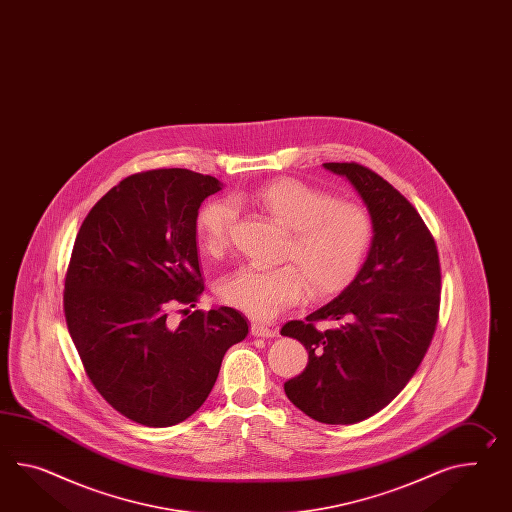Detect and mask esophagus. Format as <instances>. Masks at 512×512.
Masks as SVG:
<instances>
[{"mask_svg": "<svg viewBox=\"0 0 512 512\" xmlns=\"http://www.w3.org/2000/svg\"><path fill=\"white\" fill-rule=\"evenodd\" d=\"M251 335L253 337L274 338L277 335V329L255 322V324H251Z\"/></svg>", "mask_w": 512, "mask_h": 512, "instance_id": "obj_1", "label": "esophagus"}]
</instances>
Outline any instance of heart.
<instances>
[{
	"label": "heart",
	"mask_w": 512,
	"mask_h": 512,
	"mask_svg": "<svg viewBox=\"0 0 512 512\" xmlns=\"http://www.w3.org/2000/svg\"><path fill=\"white\" fill-rule=\"evenodd\" d=\"M235 205H251L287 229L283 259L277 268L242 266L225 275L220 298L257 320H272L298 303L309 288L312 298H329L359 275L372 244L370 214L355 203L337 201L298 179H279L237 194ZM235 211L225 201H211L198 216V240L209 255L224 253Z\"/></svg>",
	"instance_id": "b5f03b06"
}]
</instances>
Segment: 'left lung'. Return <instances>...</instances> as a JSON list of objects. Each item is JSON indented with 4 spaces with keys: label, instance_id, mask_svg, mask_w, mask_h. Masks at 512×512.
I'll use <instances>...</instances> for the list:
<instances>
[{
    "label": "left lung",
    "instance_id": "left-lung-1",
    "mask_svg": "<svg viewBox=\"0 0 512 512\" xmlns=\"http://www.w3.org/2000/svg\"><path fill=\"white\" fill-rule=\"evenodd\" d=\"M346 177L374 225L368 257L337 298L292 320L281 335L300 340L309 362L285 383L288 399L322 424H357L387 407L418 370L437 329V244L409 201L357 163H325ZM334 327L318 330L316 321Z\"/></svg>",
    "mask_w": 512,
    "mask_h": 512
}]
</instances>
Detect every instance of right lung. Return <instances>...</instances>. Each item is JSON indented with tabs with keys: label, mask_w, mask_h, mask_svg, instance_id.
<instances>
[{
	"label": "right lung",
	"mask_w": 512,
	"mask_h": 512,
	"mask_svg": "<svg viewBox=\"0 0 512 512\" xmlns=\"http://www.w3.org/2000/svg\"><path fill=\"white\" fill-rule=\"evenodd\" d=\"M183 168L129 175L88 212L64 281V316L88 379L125 418L170 427L192 416L216 383L225 351L248 337L231 307L175 305L203 292L196 222L222 190Z\"/></svg>",
	"instance_id": "1"
}]
</instances>
